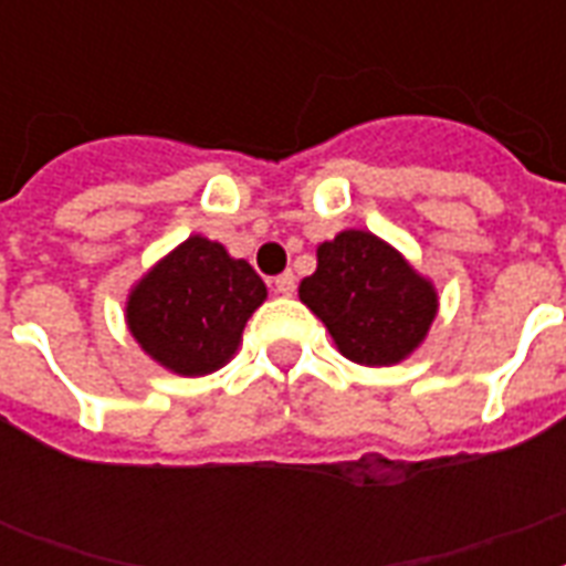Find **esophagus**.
<instances>
[{"instance_id":"esophagus-1","label":"esophagus","mask_w":566,"mask_h":566,"mask_svg":"<svg viewBox=\"0 0 566 566\" xmlns=\"http://www.w3.org/2000/svg\"><path fill=\"white\" fill-rule=\"evenodd\" d=\"M275 291L282 293V296H291V293L296 291V275L293 273L275 275Z\"/></svg>"}]
</instances>
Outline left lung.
Masks as SVG:
<instances>
[{
    "label": "left lung",
    "instance_id": "8db88e82",
    "mask_svg": "<svg viewBox=\"0 0 566 566\" xmlns=\"http://www.w3.org/2000/svg\"><path fill=\"white\" fill-rule=\"evenodd\" d=\"M308 305L344 358L367 367L405 361L438 317V291L390 243L370 231H340L317 247V270L302 279Z\"/></svg>",
    "mask_w": 566,
    "mask_h": 566
}]
</instances>
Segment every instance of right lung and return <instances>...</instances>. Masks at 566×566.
<instances>
[{
	"instance_id": "right-lung-1",
	"label": "right lung",
	"mask_w": 566,
	"mask_h": 566,
	"mask_svg": "<svg viewBox=\"0 0 566 566\" xmlns=\"http://www.w3.org/2000/svg\"><path fill=\"white\" fill-rule=\"evenodd\" d=\"M264 300L266 284L243 258L193 234L132 287L126 323L153 361L179 376H208L238 353Z\"/></svg>"
}]
</instances>
